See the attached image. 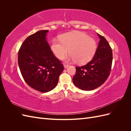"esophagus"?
Wrapping results in <instances>:
<instances>
[{
	"mask_svg": "<svg viewBox=\"0 0 131 131\" xmlns=\"http://www.w3.org/2000/svg\"><path fill=\"white\" fill-rule=\"evenodd\" d=\"M68 66H69V65H68V64H64V68H68Z\"/></svg>",
	"mask_w": 131,
	"mask_h": 131,
	"instance_id": "34e87169",
	"label": "esophagus"
}]
</instances>
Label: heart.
I'll return each mask as SVG.
<instances>
[{
	"mask_svg": "<svg viewBox=\"0 0 131 131\" xmlns=\"http://www.w3.org/2000/svg\"><path fill=\"white\" fill-rule=\"evenodd\" d=\"M59 41L53 40L51 49L58 59H62L68 52L70 54L65 59L75 61L82 65L90 61L96 52L97 41L88 34L79 31L67 33L59 37Z\"/></svg>",
	"mask_w": 131,
	"mask_h": 131,
	"instance_id": "b5f03b06",
	"label": "heart"
}]
</instances>
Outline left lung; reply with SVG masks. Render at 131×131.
Segmentation results:
<instances>
[{"mask_svg": "<svg viewBox=\"0 0 131 131\" xmlns=\"http://www.w3.org/2000/svg\"><path fill=\"white\" fill-rule=\"evenodd\" d=\"M100 40L92 59L85 66L76 67L74 84L82 90L91 91L102 85L110 74L112 64V49L105 38L97 33Z\"/></svg>", "mask_w": 131, "mask_h": 131, "instance_id": "left-lung-1", "label": "left lung"}]
</instances>
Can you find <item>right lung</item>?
I'll return each instance as SVG.
<instances>
[{
	"instance_id": "1",
	"label": "right lung",
	"mask_w": 131,
	"mask_h": 131,
	"mask_svg": "<svg viewBox=\"0 0 131 131\" xmlns=\"http://www.w3.org/2000/svg\"><path fill=\"white\" fill-rule=\"evenodd\" d=\"M48 30L38 31L22 43L18 63L27 84L41 92H47L57 85L64 67L55 57L46 40Z\"/></svg>"
}]
</instances>
